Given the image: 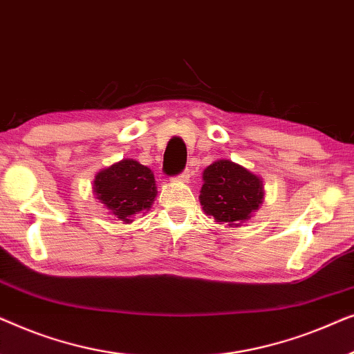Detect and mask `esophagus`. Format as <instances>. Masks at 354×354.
<instances>
[{"label":"esophagus","instance_id":"obj_1","mask_svg":"<svg viewBox=\"0 0 354 354\" xmlns=\"http://www.w3.org/2000/svg\"><path fill=\"white\" fill-rule=\"evenodd\" d=\"M177 180L178 182H188V180H190V171H188V169H187V171H183L180 176H177Z\"/></svg>","mask_w":354,"mask_h":354}]
</instances>
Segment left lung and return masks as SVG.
Wrapping results in <instances>:
<instances>
[{"mask_svg": "<svg viewBox=\"0 0 354 354\" xmlns=\"http://www.w3.org/2000/svg\"><path fill=\"white\" fill-rule=\"evenodd\" d=\"M203 180L200 195L203 211L219 224L239 227L263 203V180L229 159H219L207 166Z\"/></svg>", "mask_w": 354, "mask_h": 354, "instance_id": "1", "label": "left lung"}]
</instances>
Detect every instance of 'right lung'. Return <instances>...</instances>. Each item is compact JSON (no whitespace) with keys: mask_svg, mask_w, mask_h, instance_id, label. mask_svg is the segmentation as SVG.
<instances>
[{"mask_svg":"<svg viewBox=\"0 0 354 354\" xmlns=\"http://www.w3.org/2000/svg\"><path fill=\"white\" fill-rule=\"evenodd\" d=\"M93 192L100 203L125 224L138 212L148 211L158 193L151 169L133 159H122L96 174Z\"/></svg>","mask_w":354,"mask_h":354,"instance_id":"right-lung-1","label":"right lung"}]
</instances>
